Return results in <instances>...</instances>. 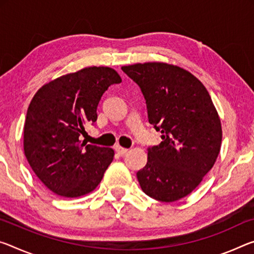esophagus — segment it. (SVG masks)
<instances>
[{
  "mask_svg": "<svg viewBox=\"0 0 254 254\" xmlns=\"http://www.w3.org/2000/svg\"><path fill=\"white\" fill-rule=\"evenodd\" d=\"M115 150H116V152H118L119 155H124V154H127V152L128 151V149L127 148H123V147H121V146H116L115 147Z\"/></svg>",
  "mask_w": 254,
  "mask_h": 254,
  "instance_id": "34e87169",
  "label": "esophagus"
}]
</instances>
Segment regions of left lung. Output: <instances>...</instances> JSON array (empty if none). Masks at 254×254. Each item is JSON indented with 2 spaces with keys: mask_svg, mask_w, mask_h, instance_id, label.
<instances>
[{
  "mask_svg": "<svg viewBox=\"0 0 254 254\" xmlns=\"http://www.w3.org/2000/svg\"><path fill=\"white\" fill-rule=\"evenodd\" d=\"M144 96L149 123L163 141L148 148L136 173L150 198L173 202L187 196L211 170L220 151L221 123L206 87L178 65L163 62L122 66Z\"/></svg>",
  "mask_w": 254,
  "mask_h": 254,
  "instance_id": "8db88e82",
  "label": "left lung"
}]
</instances>
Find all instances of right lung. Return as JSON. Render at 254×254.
<instances>
[{
  "label": "right lung",
  "instance_id": "1",
  "mask_svg": "<svg viewBox=\"0 0 254 254\" xmlns=\"http://www.w3.org/2000/svg\"><path fill=\"white\" fill-rule=\"evenodd\" d=\"M121 81L112 67L88 66L45 83L31 99L23 149L34 173L52 192L78 198L98 187L114 150L87 144L80 135L97 121L104 92Z\"/></svg>",
  "mask_w": 254,
  "mask_h": 254
}]
</instances>
